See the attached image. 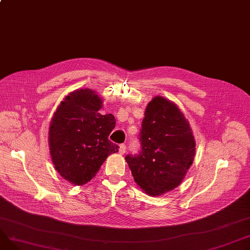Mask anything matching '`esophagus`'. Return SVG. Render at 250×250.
<instances>
[{"mask_svg":"<svg viewBox=\"0 0 250 250\" xmlns=\"http://www.w3.org/2000/svg\"><path fill=\"white\" fill-rule=\"evenodd\" d=\"M125 153V145H124V144H122V145L120 146V154L124 155Z\"/></svg>","mask_w":250,"mask_h":250,"instance_id":"1","label":"esophagus"}]
</instances>
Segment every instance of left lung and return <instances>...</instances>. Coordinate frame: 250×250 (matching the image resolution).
<instances>
[{
	"instance_id": "8db88e82",
	"label": "left lung",
	"mask_w": 250,
	"mask_h": 250,
	"mask_svg": "<svg viewBox=\"0 0 250 250\" xmlns=\"http://www.w3.org/2000/svg\"><path fill=\"white\" fill-rule=\"evenodd\" d=\"M139 141V153L125 156L137 185L153 196L178 187L194 159L195 142L173 102L161 96L149 102Z\"/></svg>"
}]
</instances>
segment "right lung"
I'll return each instance as SVG.
<instances>
[{
    "label": "right lung",
    "mask_w": 250,
    "mask_h": 250,
    "mask_svg": "<svg viewBox=\"0 0 250 250\" xmlns=\"http://www.w3.org/2000/svg\"><path fill=\"white\" fill-rule=\"evenodd\" d=\"M102 100L91 89H80L62 101L49 126L52 162L62 178L76 186L90 181L107 157L118 152L108 140L115 126L112 114L98 110Z\"/></svg>",
    "instance_id": "right-lung-1"
}]
</instances>
